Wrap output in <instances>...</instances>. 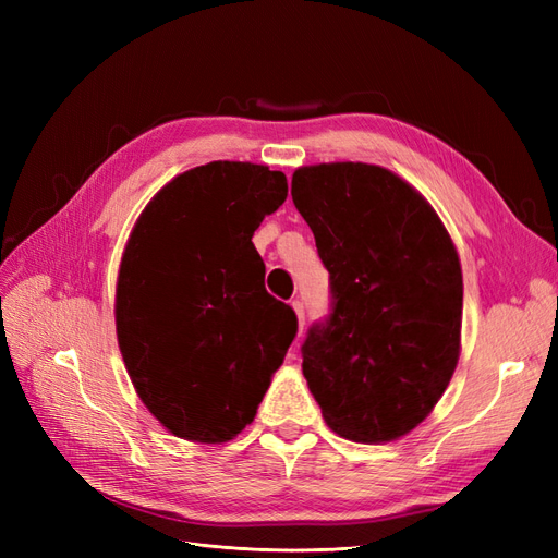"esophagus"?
Wrapping results in <instances>:
<instances>
[{
	"mask_svg": "<svg viewBox=\"0 0 558 558\" xmlns=\"http://www.w3.org/2000/svg\"><path fill=\"white\" fill-rule=\"evenodd\" d=\"M291 307H293L295 314H298V335H302V330H305V305H302L300 300H293Z\"/></svg>",
	"mask_w": 558,
	"mask_h": 558,
	"instance_id": "34e87169",
	"label": "esophagus"
}]
</instances>
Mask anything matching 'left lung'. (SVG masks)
I'll list each match as a JSON object with an SVG mask.
<instances>
[{"label": "left lung", "mask_w": 558, "mask_h": 558, "mask_svg": "<svg viewBox=\"0 0 558 558\" xmlns=\"http://www.w3.org/2000/svg\"><path fill=\"white\" fill-rule=\"evenodd\" d=\"M291 195L332 293L302 344V375L337 435L398 440L433 412L459 363V253L426 197L384 167H300Z\"/></svg>", "instance_id": "8db88e82"}]
</instances>
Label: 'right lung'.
Returning a JSON list of instances; mask_svg holds the SVG:
<instances>
[{"label": "right lung", "mask_w": 558, "mask_h": 558, "mask_svg": "<svg viewBox=\"0 0 558 558\" xmlns=\"http://www.w3.org/2000/svg\"><path fill=\"white\" fill-rule=\"evenodd\" d=\"M289 183L265 165L216 160L148 202L116 283V335L137 396L183 440L228 442L256 416L298 332L265 291L251 238Z\"/></svg>", "instance_id": "1"}]
</instances>
